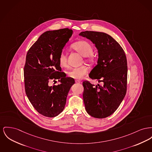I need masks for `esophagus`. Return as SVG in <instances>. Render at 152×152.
Here are the masks:
<instances>
[{"label":"esophagus","mask_w":152,"mask_h":152,"mask_svg":"<svg viewBox=\"0 0 152 152\" xmlns=\"http://www.w3.org/2000/svg\"><path fill=\"white\" fill-rule=\"evenodd\" d=\"M75 83H80V81L79 80H75Z\"/></svg>","instance_id":"34e87169"}]
</instances>
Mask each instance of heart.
I'll return each mask as SVG.
<instances>
[{"instance_id": "obj_1", "label": "heart", "mask_w": 152, "mask_h": 152, "mask_svg": "<svg viewBox=\"0 0 152 152\" xmlns=\"http://www.w3.org/2000/svg\"><path fill=\"white\" fill-rule=\"evenodd\" d=\"M72 48L84 56L85 60L87 62L92 63L94 61V57L93 55L94 49L92 45L88 42L84 40L74 42L71 45ZM58 63L60 65L65 68L68 65L66 56L64 52H62L58 57ZM88 71V68L86 65L74 68L68 72V76L72 79H80L83 76L87 75Z\"/></svg>"}]
</instances>
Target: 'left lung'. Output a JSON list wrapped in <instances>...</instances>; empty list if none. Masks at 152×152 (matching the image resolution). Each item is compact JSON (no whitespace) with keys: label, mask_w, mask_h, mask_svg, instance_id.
Masks as SVG:
<instances>
[{"label":"left lung","mask_w":152,"mask_h":152,"mask_svg":"<svg viewBox=\"0 0 152 152\" xmlns=\"http://www.w3.org/2000/svg\"><path fill=\"white\" fill-rule=\"evenodd\" d=\"M79 36L90 39L98 49V64L89 76L103 84L94 86L89 81L83 82L86 110L91 116L104 118L116 111L126 94V56L121 45L106 33L86 31L81 32Z\"/></svg>","instance_id":"8db88e82"}]
</instances>
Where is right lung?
Returning <instances> with one entry per match:
<instances>
[{
	"mask_svg": "<svg viewBox=\"0 0 152 152\" xmlns=\"http://www.w3.org/2000/svg\"><path fill=\"white\" fill-rule=\"evenodd\" d=\"M73 30L68 28L48 31L39 37L28 49L24 66L26 94L33 106L40 114L57 116L64 109L68 93L75 80L66 77L58 63L63 48ZM61 83L50 86V80Z\"/></svg>",
	"mask_w": 152,
	"mask_h": 152,
	"instance_id": "1",
	"label": "right lung"
}]
</instances>
